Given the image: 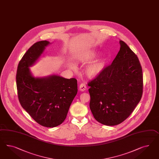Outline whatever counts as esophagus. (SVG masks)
<instances>
[{"mask_svg": "<svg viewBox=\"0 0 159 159\" xmlns=\"http://www.w3.org/2000/svg\"><path fill=\"white\" fill-rule=\"evenodd\" d=\"M87 89L86 84L84 83H81L79 86V90L81 91H84Z\"/></svg>", "mask_w": 159, "mask_h": 159, "instance_id": "1", "label": "esophagus"}]
</instances>
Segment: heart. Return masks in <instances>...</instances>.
Returning <instances> with one entry per match:
<instances>
[{"label": "heart", "mask_w": 159, "mask_h": 159, "mask_svg": "<svg viewBox=\"0 0 159 159\" xmlns=\"http://www.w3.org/2000/svg\"><path fill=\"white\" fill-rule=\"evenodd\" d=\"M98 52L95 50H90L82 53L78 57V61L81 63H87L93 60L97 56ZM106 64V59L103 57H99L90 62L85 68L86 75L90 78H95L102 73ZM70 66L76 68V65L73 62L70 63Z\"/></svg>", "instance_id": "heart-1"}]
</instances>
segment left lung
Instances as JSON below:
<instances>
[{"label":"left lung","mask_w":159,"mask_h":159,"mask_svg":"<svg viewBox=\"0 0 159 159\" xmlns=\"http://www.w3.org/2000/svg\"><path fill=\"white\" fill-rule=\"evenodd\" d=\"M120 50L112 64L89 83L90 108L95 120L106 125L125 120L139 102L142 70L137 56L120 40Z\"/></svg>","instance_id":"1"}]
</instances>
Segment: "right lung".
Listing matches in <instances>:
<instances>
[{
	"label": "right lung",
	"mask_w": 159,
	"mask_h": 159,
	"mask_svg": "<svg viewBox=\"0 0 159 159\" xmlns=\"http://www.w3.org/2000/svg\"><path fill=\"white\" fill-rule=\"evenodd\" d=\"M47 40L34 43L26 52L18 66L16 75L18 96L26 112L39 125L54 127L63 123L77 94V80L58 75L35 77L30 68L39 60Z\"/></svg>",
	"instance_id": "right-lung-1"
}]
</instances>
